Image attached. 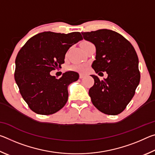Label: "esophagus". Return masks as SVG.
Instances as JSON below:
<instances>
[{"label":"esophagus","instance_id":"obj_1","mask_svg":"<svg viewBox=\"0 0 155 155\" xmlns=\"http://www.w3.org/2000/svg\"><path fill=\"white\" fill-rule=\"evenodd\" d=\"M85 77V74H80V76H79V78H83L84 77Z\"/></svg>","mask_w":155,"mask_h":155}]
</instances>
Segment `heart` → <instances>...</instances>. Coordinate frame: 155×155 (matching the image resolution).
<instances>
[{"mask_svg": "<svg viewBox=\"0 0 155 155\" xmlns=\"http://www.w3.org/2000/svg\"><path fill=\"white\" fill-rule=\"evenodd\" d=\"M91 44V43L87 41H84L81 43V46L87 45V44ZM68 69L70 70H72V71L83 72L84 71V66L82 65H73L68 68Z\"/></svg>", "mask_w": 155, "mask_h": 155, "instance_id": "1", "label": "heart"}]
</instances>
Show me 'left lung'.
<instances>
[{"instance_id": "obj_1", "label": "left lung", "mask_w": 155, "mask_h": 155, "mask_svg": "<svg viewBox=\"0 0 155 155\" xmlns=\"http://www.w3.org/2000/svg\"><path fill=\"white\" fill-rule=\"evenodd\" d=\"M83 38L96 46V60L91 67L96 73L106 72L107 78L91 75L94 84L89 95L94 106L108 115L124 111L140 83L139 59L135 50L122 35L109 29L82 33Z\"/></svg>"}]
</instances>
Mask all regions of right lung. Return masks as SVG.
I'll list each match as a JSON object with an SVG mask.
<instances>
[{"instance_id": "obj_1", "label": "right lung", "mask_w": 155, "mask_h": 155, "mask_svg": "<svg viewBox=\"0 0 155 155\" xmlns=\"http://www.w3.org/2000/svg\"><path fill=\"white\" fill-rule=\"evenodd\" d=\"M82 40L79 32L64 34L45 31L30 38L18 52L15 81L33 111L52 114L67 103L68 86L78 79L79 74L68 71L58 79L50 72L64 64L68 49Z\"/></svg>"}]
</instances>
